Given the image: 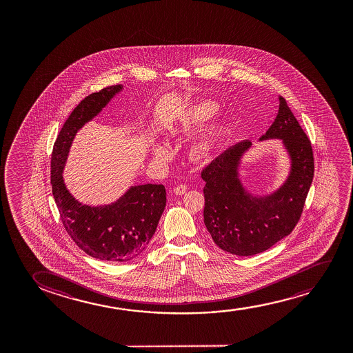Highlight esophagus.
I'll list each match as a JSON object with an SVG mask.
<instances>
[{
	"mask_svg": "<svg viewBox=\"0 0 353 353\" xmlns=\"http://www.w3.org/2000/svg\"><path fill=\"white\" fill-rule=\"evenodd\" d=\"M187 185L185 184H179L177 187H174V194L176 195H182V194L185 193L187 192Z\"/></svg>",
	"mask_w": 353,
	"mask_h": 353,
	"instance_id": "obj_1",
	"label": "esophagus"
}]
</instances>
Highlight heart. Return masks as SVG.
Returning <instances> with one entry per match:
<instances>
[{
    "label": "heart",
    "mask_w": 353,
    "mask_h": 353,
    "mask_svg": "<svg viewBox=\"0 0 353 353\" xmlns=\"http://www.w3.org/2000/svg\"><path fill=\"white\" fill-rule=\"evenodd\" d=\"M218 111V106L212 101H201L195 103L189 108L188 112L184 116V123L185 124H203L205 121H210ZM153 155L155 159L166 160L169 159L171 152L168 145L164 142H155L153 145ZM206 150V147L203 145H195L194 152L195 154H203Z\"/></svg>",
    "instance_id": "b5f03b06"
}]
</instances>
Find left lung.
<instances>
[{"label":"left lung","instance_id":"left-lung-1","mask_svg":"<svg viewBox=\"0 0 353 353\" xmlns=\"http://www.w3.org/2000/svg\"><path fill=\"white\" fill-rule=\"evenodd\" d=\"M276 119L259 142L280 140L290 160V170L279 188L256 194L241 177L242 159L254 145L242 141L213 160L201 177L205 208L203 223L213 241L223 251L236 256H254L290 235L299 221L305 199L314 179V154L285 99Z\"/></svg>","mask_w":353,"mask_h":353}]
</instances>
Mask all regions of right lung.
<instances>
[{"mask_svg": "<svg viewBox=\"0 0 353 353\" xmlns=\"http://www.w3.org/2000/svg\"><path fill=\"white\" fill-rule=\"evenodd\" d=\"M123 89V84L107 87L79 102L59 132L50 165L54 200L68 235L92 258L119 263L141 254L154 235L166 205L164 185H131L116 201L92 206L73 196L65 183L63 170L79 130Z\"/></svg>", "mask_w": 353, "mask_h": 353, "instance_id": "add662e5", "label": "right lung"}]
</instances>
